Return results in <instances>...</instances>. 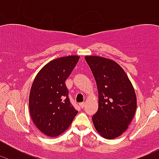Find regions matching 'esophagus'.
<instances>
[{"label":"esophagus","instance_id":"34e87169","mask_svg":"<svg viewBox=\"0 0 159 159\" xmlns=\"http://www.w3.org/2000/svg\"><path fill=\"white\" fill-rule=\"evenodd\" d=\"M79 105L81 106V108H84V106H85V103H84V102H81V103L79 104Z\"/></svg>","mask_w":159,"mask_h":159}]
</instances>
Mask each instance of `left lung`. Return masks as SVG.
<instances>
[{
  "mask_svg": "<svg viewBox=\"0 0 159 159\" xmlns=\"http://www.w3.org/2000/svg\"><path fill=\"white\" fill-rule=\"evenodd\" d=\"M97 84L98 109L92 116L96 131L106 139L121 135L129 128L137 107L132 84L123 68L114 61L85 56Z\"/></svg>",
  "mask_w": 159,
  "mask_h": 159,
  "instance_id": "left-lung-1",
  "label": "left lung"
}]
</instances>
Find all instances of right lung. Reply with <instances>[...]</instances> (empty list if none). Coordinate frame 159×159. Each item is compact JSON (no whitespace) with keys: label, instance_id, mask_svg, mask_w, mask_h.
Here are the masks:
<instances>
[{"label":"right lung","instance_id":"1","mask_svg":"<svg viewBox=\"0 0 159 159\" xmlns=\"http://www.w3.org/2000/svg\"><path fill=\"white\" fill-rule=\"evenodd\" d=\"M80 57L70 55L54 59L35 77L29 94L30 115L43 134L56 137L69 128L78 114L68 98L65 81Z\"/></svg>","mask_w":159,"mask_h":159}]
</instances>
